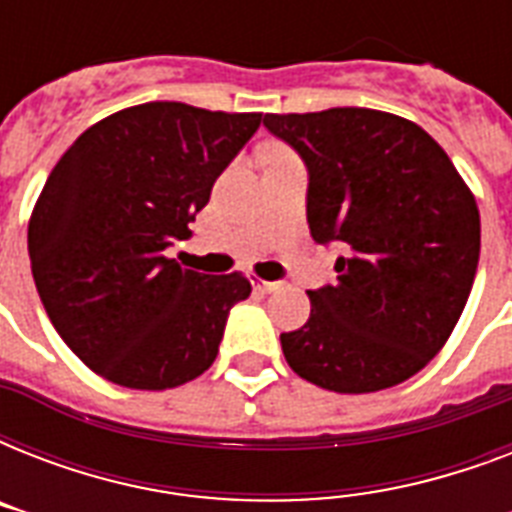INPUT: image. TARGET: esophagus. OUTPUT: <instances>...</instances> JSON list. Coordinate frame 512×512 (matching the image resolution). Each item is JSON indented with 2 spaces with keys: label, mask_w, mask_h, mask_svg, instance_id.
Returning <instances> with one entry per match:
<instances>
[{
  "label": "esophagus",
  "mask_w": 512,
  "mask_h": 512,
  "mask_svg": "<svg viewBox=\"0 0 512 512\" xmlns=\"http://www.w3.org/2000/svg\"><path fill=\"white\" fill-rule=\"evenodd\" d=\"M252 284H255V289L265 292V295H271V292H279V289L284 287L281 281H263V279H252Z\"/></svg>",
  "instance_id": "34e87169"
}]
</instances>
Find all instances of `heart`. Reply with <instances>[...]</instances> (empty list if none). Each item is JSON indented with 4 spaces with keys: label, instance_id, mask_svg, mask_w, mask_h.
Here are the masks:
<instances>
[{
    "label": "heart",
    "instance_id": "1",
    "mask_svg": "<svg viewBox=\"0 0 512 512\" xmlns=\"http://www.w3.org/2000/svg\"><path fill=\"white\" fill-rule=\"evenodd\" d=\"M276 154H284V151H276Z\"/></svg>",
    "mask_w": 512,
    "mask_h": 512
}]
</instances>
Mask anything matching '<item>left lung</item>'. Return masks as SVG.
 <instances>
[{
	"instance_id": "1",
	"label": "left lung",
	"mask_w": 512,
	"mask_h": 512,
	"mask_svg": "<svg viewBox=\"0 0 512 512\" xmlns=\"http://www.w3.org/2000/svg\"><path fill=\"white\" fill-rule=\"evenodd\" d=\"M308 167L313 241L340 244L337 284L311 289V319L281 335L292 372L335 393L417 374L468 303L481 252L473 193L409 119L372 108L265 114Z\"/></svg>"
}]
</instances>
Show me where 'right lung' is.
Returning a JSON list of instances; mask_svg holds the SVG:
<instances>
[{"label": "right lung", "mask_w": 512, "mask_h": 512, "mask_svg": "<svg viewBox=\"0 0 512 512\" xmlns=\"http://www.w3.org/2000/svg\"><path fill=\"white\" fill-rule=\"evenodd\" d=\"M263 114L156 100L92 124L60 156L28 223L36 292L68 348L100 377L167 390L212 366L252 292L167 257Z\"/></svg>", "instance_id": "add662e5"}]
</instances>
